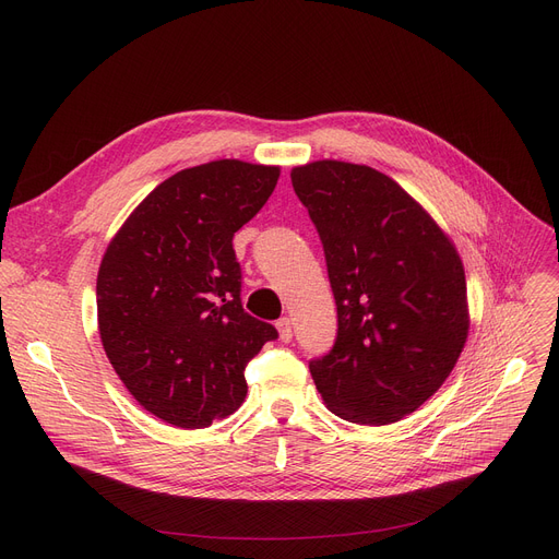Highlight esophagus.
Wrapping results in <instances>:
<instances>
[{
  "label": "esophagus",
  "mask_w": 559,
  "mask_h": 559,
  "mask_svg": "<svg viewBox=\"0 0 559 559\" xmlns=\"http://www.w3.org/2000/svg\"><path fill=\"white\" fill-rule=\"evenodd\" d=\"M276 329H278V335L283 342H289L292 340V321L289 317H283L276 321Z\"/></svg>",
  "instance_id": "obj_1"
}]
</instances>
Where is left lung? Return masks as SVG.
<instances>
[{"label":"left lung","instance_id":"obj_1","mask_svg":"<svg viewBox=\"0 0 559 559\" xmlns=\"http://www.w3.org/2000/svg\"><path fill=\"white\" fill-rule=\"evenodd\" d=\"M289 179L324 245L337 306L335 344L310 360L314 385L346 421H399L444 385L464 348L462 260L421 205L373 167L317 160Z\"/></svg>","mask_w":559,"mask_h":559}]
</instances>
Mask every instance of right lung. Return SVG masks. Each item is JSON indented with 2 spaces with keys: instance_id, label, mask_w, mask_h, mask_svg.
Listing matches in <instances>:
<instances>
[{
  "instance_id": "obj_1",
  "label": "right lung",
  "mask_w": 559,
  "mask_h": 559,
  "mask_svg": "<svg viewBox=\"0 0 559 559\" xmlns=\"http://www.w3.org/2000/svg\"><path fill=\"white\" fill-rule=\"evenodd\" d=\"M281 169L213 160L176 171L142 199L97 274L99 335L133 399L179 428H205L247 396L245 367L278 333L245 312L238 233Z\"/></svg>"
}]
</instances>
